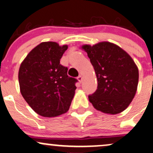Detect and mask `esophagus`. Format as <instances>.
Wrapping results in <instances>:
<instances>
[{
	"label": "esophagus",
	"mask_w": 153,
	"mask_h": 153,
	"mask_svg": "<svg viewBox=\"0 0 153 153\" xmlns=\"http://www.w3.org/2000/svg\"><path fill=\"white\" fill-rule=\"evenodd\" d=\"M82 75H79L78 77H77V79H78V81L79 82H82Z\"/></svg>",
	"instance_id": "obj_1"
}]
</instances>
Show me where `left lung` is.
<instances>
[{
    "label": "left lung",
    "instance_id": "1",
    "mask_svg": "<svg viewBox=\"0 0 153 153\" xmlns=\"http://www.w3.org/2000/svg\"><path fill=\"white\" fill-rule=\"evenodd\" d=\"M97 79V89L88 100L94 108L117 114L129 105L137 91L138 68L131 57L117 45L102 42L82 46Z\"/></svg>",
    "mask_w": 153,
    "mask_h": 153
}]
</instances>
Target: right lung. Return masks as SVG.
Here are the masks:
<instances>
[{
  "mask_svg": "<svg viewBox=\"0 0 153 153\" xmlns=\"http://www.w3.org/2000/svg\"><path fill=\"white\" fill-rule=\"evenodd\" d=\"M68 48L54 42H42L27 54L19 68L22 95L42 117L67 112L75 94L77 80L68 76V68L60 65Z\"/></svg>",
  "mask_w": 153,
  "mask_h": 153,
  "instance_id": "1",
  "label": "right lung"
}]
</instances>
